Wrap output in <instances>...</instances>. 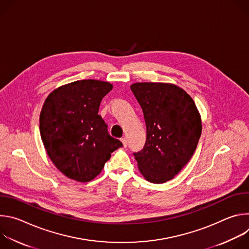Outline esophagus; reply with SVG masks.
<instances>
[{
    "label": "esophagus",
    "mask_w": 249,
    "mask_h": 249,
    "mask_svg": "<svg viewBox=\"0 0 249 249\" xmlns=\"http://www.w3.org/2000/svg\"><path fill=\"white\" fill-rule=\"evenodd\" d=\"M121 142H122L123 146L126 148V147H127V139L124 137V138H122V139H121Z\"/></svg>",
    "instance_id": "esophagus-1"
}]
</instances>
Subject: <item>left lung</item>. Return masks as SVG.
<instances>
[{
	"label": "left lung",
	"mask_w": 249,
	"mask_h": 249,
	"mask_svg": "<svg viewBox=\"0 0 249 249\" xmlns=\"http://www.w3.org/2000/svg\"><path fill=\"white\" fill-rule=\"evenodd\" d=\"M131 90L147 127L143 150L134 153L138 167L152 183H164L192 158L202 132L201 115L192 97L167 83H135Z\"/></svg>",
	"instance_id": "left-lung-1"
}]
</instances>
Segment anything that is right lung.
Segmentation results:
<instances>
[{"label": "right lung", "mask_w": 249, "mask_h": 249, "mask_svg": "<svg viewBox=\"0 0 249 249\" xmlns=\"http://www.w3.org/2000/svg\"><path fill=\"white\" fill-rule=\"evenodd\" d=\"M112 88L98 80L76 81L54 89L43 103L39 129L44 148L70 179L92 180L111 153L123 146L98 115L101 99Z\"/></svg>", "instance_id": "add662e5"}]
</instances>
